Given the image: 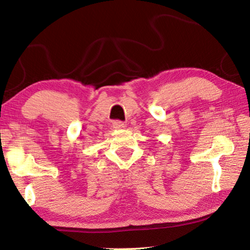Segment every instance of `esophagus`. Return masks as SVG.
Returning a JSON list of instances; mask_svg holds the SVG:
<instances>
[{"label": "esophagus", "mask_w": 250, "mask_h": 250, "mask_svg": "<svg viewBox=\"0 0 250 250\" xmlns=\"http://www.w3.org/2000/svg\"><path fill=\"white\" fill-rule=\"evenodd\" d=\"M112 126L115 129H124L125 126V124L124 121H120V120H116L112 122Z\"/></svg>", "instance_id": "esophagus-1"}]
</instances>
